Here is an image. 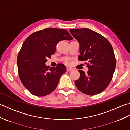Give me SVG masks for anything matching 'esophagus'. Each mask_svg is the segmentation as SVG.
<instances>
[{
	"label": "esophagus",
	"instance_id": "esophagus-1",
	"mask_svg": "<svg viewBox=\"0 0 130 130\" xmlns=\"http://www.w3.org/2000/svg\"><path fill=\"white\" fill-rule=\"evenodd\" d=\"M66 70H67V72H69V71H71L72 70V68H69V67H67V68H66Z\"/></svg>",
	"mask_w": 130,
	"mask_h": 130
}]
</instances>
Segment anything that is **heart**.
I'll return each mask as SVG.
<instances>
[{"instance_id":"obj_1","label":"heart","mask_w":130,"mask_h":130,"mask_svg":"<svg viewBox=\"0 0 130 130\" xmlns=\"http://www.w3.org/2000/svg\"><path fill=\"white\" fill-rule=\"evenodd\" d=\"M65 63H66V64H68V63H69V62H68V60H66V61L65 62Z\"/></svg>"}]
</instances>
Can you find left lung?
<instances>
[{"instance_id":"1","label":"left lung","mask_w":130,"mask_h":130,"mask_svg":"<svg viewBox=\"0 0 130 130\" xmlns=\"http://www.w3.org/2000/svg\"><path fill=\"white\" fill-rule=\"evenodd\" d=\"M70 32L80 44L78 60L86 61L89 68L87 73L78 70L80 77L75 81L76 86L86 95L98 94L109 85L115 72L116 61L112 45L105 37L90 29Z\"/></svg>"}]
</instances>
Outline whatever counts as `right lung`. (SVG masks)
Instances as JSON below:
<instances>
[{
  "label": "right lung",
  "instance_id": "1",
  "mask_svg": "<svg viewBox=\"0 0 130 130\" xmlns=\"http://www.w3.org/2000/svg\"><path fill=\"white\" fill-rule=\"evenodd\" d=\"M72 39L65 30L47 28L26 39L17 56L18 71L21 83L32 94L46 96L56 89L60 77L66 72V66L58 64L49 68L45 63L55 53L59 41Z\"/></svg>",
  "mask_w": 130,
  "mask_h": 130
}]
</instances>
